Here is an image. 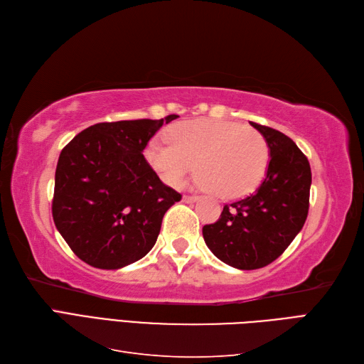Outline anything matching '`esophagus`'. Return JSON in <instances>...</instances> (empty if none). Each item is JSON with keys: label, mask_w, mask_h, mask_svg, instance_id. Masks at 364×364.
<instances>
[{"label": "esophagus", "mask_w": 364, "mask_h": 364, "mask_svg": "<svg viewBox=\"0 0 364 364\" xmlns=\"http://www.w3.org/2000/svg\"><path fill=\"white\" fill-rule=\"evenodd\" d=\"M196 200H197V196H183V202H186V203H191Z\"/></svg>", "instance_id": "1"}]
</instances>
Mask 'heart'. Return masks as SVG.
<instances>
[{"instance_id":"obj_1","label":"heart","mask_w":364,"mask_h":364,"mask_svg":"<svg viewBox=\"0 0 364 364\" xmlns=\"http://www.w3.org/2000/svg\"><path fill=\"white\" fill-rule=\"evenodd\" d=\"M167 139H151L146 159L171 186H181L196 165L197 185L232 199L255 188L267 168L269 150L262 135L234 121H182L168 129Z\"/></svg>"}]
</instances>
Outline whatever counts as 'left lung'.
I'll use <instances>...</instances> for the list:
<instances>
[{
	"label": "left lung",
	"mask_w": 364,
	"mask_h": 364,
	"mask_svg": "<svg viewBox=\"0 0 364 364\" xmlns=\"http://www.w3.org/2000/svg\"><path fill=\"white\" fill-rule=\"evenodd\" d=\"M250 124L269 147V167L255 193L223 206L220 218L203 226L205 243L228 266L255 270L282 255L301 232L310 206L311 168L282 132Z\"/></svg>",
	"instance_id": "obj_1"
}]
</instances>
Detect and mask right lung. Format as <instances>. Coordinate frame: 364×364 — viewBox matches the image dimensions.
I'll use <instances>...</instances> for the list:
<instances>
[{"mask_svg": "<svg viewBox=\"0 0 364 364\" xmlns=\"http://www.w3.org/2000/svg\"><path fill=\"white\" fill-rule=\"evenodd\" d=\"M178 117L98 123L60 151L53 220L86 264L117 270L155 246L164 214L182 196L161 182L142 151L162 124Z\"/></svg>", "mask_w": 364, "mask_h": 364, "instance_id": "add662e5", "label": "right lung"}]
</instances>
